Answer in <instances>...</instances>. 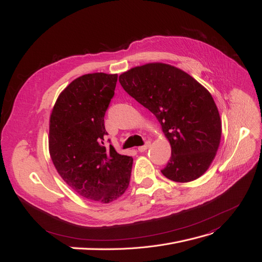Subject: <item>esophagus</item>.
<instances>
[{"label":"esophagus","instance_id":"1","mask_svg":"<svg viewBox=\"0 0 262 262\" xmlns=\"http://www.w3.org/2000/svg\"><path fill=\"white\" fill-rule=\"evenodd\" d=\"M149 146H150V141H146L145 145L138 147V151H140V152H143V151H146L149 148Z\"/></svg>","mask_w":262,"mask_h":262}]
</instances>
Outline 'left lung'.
Instances as JSON below:
<instances>
[{"mask_svg": "<svg viewBox=\"0 0 262 262\" xmlns=\"http://www.w3.org/2000/svg\"><path fill=\"white\" fill-rule=\"evenodd\" d=\"M119 80L130 97L156 115L170 141L172 155L162 174L179 183L197 180L212 163L222 134L210 92L187 73L163 63L134 67Z\"/></svg>", "mask_w": 262, "mask_h": 262, "instance_id": "obj_1", "label": "left lung"}]
</instances>
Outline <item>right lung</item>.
<instances>
[{"label":"right lung","instance_id":"right-lung-1","mask_svg":"<svg viewBox=\"0 0 262 262\" xmlns=\"http://www.w3.org/2000/svg\"><path fill=\"white\" fill-rule=\"evenodd\" d=\"M116 81V74L80 76L61 92L50 116L49 150L57 173L80 196L101 204L123 195L133 166L132 157L104 143Z\"/></svg>","mask_w":262,"mask_h":262}]
</instances>
